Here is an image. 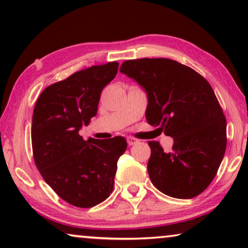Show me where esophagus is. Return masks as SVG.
<instances>
[{"mask_svg": "<svg viewBox=\"0 0 248 248\" xmlns=\"http://www.w3.org/2000/svg\"><path fill=\"white\" fill-rule=\"evenodd\" d=\"M126 140H127L128 145H134V144H137L138 142H139L138 139L137 138H133V137H128Z\"/></svg>", "mask_w": 248, "mask_h": 248, "instance_id": "1", "label": "esophagus"}]
</instances>
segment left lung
<instances>
[{"label":"left lung","mask_w":248,"mask_h":248,"mask_svg":"<svg viewBox=\"0 0 248 248\" xmlns=\"http://www.w3.org/2000/svg\"><path fill=\"white\" fill-rule=\"evenodd\" d=\"M120 71L148 93V123L174 138L171 152L149 141L148 172L155 187L192 199L217 175L227 147V122L215 91L201 74L169 59L127 60Z\"/></svg>","instance_id":"1"}]
</instances>
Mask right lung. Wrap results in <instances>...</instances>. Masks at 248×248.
<instances>
[{"label":"right lung","mask_w":248,"mask_h":248,"mask_svg":"<svg viewBox=\"0 0 248 248\" xmlns=\"http://www.w3.org/2000/svg\"><path fill=\"white\" fill-rule=\"evenodd\" d=\"M117 70L114 61L78 71L45 88L33 108L36 167L61 199L78 208H91L110 195L117 160L126 150L122 137L83 140L79 134L97 114L101 91Z\"/></svg>","instance_id":"obj_1"}]
</instances>
